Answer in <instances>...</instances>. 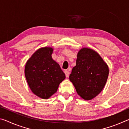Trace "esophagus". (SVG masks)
Returning <instances> with one entry per match:
<instances>
[{"label":"esophagus","instance_id":"esophagus-1","mask_svg":"<svg viewBox=\"0 0 129 129\" xmlns=\"http://www.w3.org/2000/svg\"><path fill=\"white\" fill-rule=\"evenodd\" d=\"M64 73H65V76H66V77H69V74H70L69 71H64Z\"/></svg>","mask_w":129,"mask_h":129}]
</instances>
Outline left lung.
<instances>
[{"label":"left lung","instance_id":"left-lung-1","mask_svg":"<svg viewBox=\"0 0 129 129\" xmlns=\"http://www.w3.org/2000/svg\"><path fill=\"white\" fill-rule=\"evenodd\" d=\"M109 75V68L97 52L89 48L78 52L76 65L69 80L76 91L85 100H91L104 88Z\"/></svg>","mask_w":129,"mask_h":129}]
</instances>
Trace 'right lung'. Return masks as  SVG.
<instances>
[{
	"instance_id": "1",
	"label": "right lung",
	"mask_w": 129,
	"mask_h": 129,
	"mask_svg": "<svg viewBox=\"0 0 129 129\" xmlns=\"http://www.w3.org/2000/svg\"><path fill=\"white\" fill-rule=\"evenodd\" d=\"M53 49L42 48L35 52L25 67V76L35 94L47 99L55 93L65 78L60 65L52 58Z\"/></svg>"
}]
</instances>
